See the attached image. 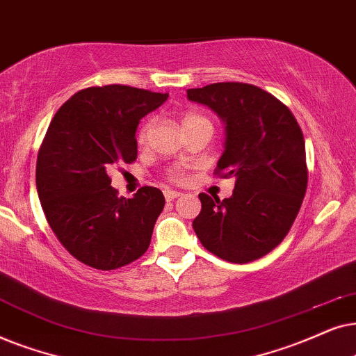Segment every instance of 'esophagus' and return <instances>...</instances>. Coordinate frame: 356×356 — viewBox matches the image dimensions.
Here are the masks:
<instances>
[{"instance_id":"1","label":"esophagus","mask_w":356,"mask_h":356,"mask_svg":"<svg viewBox=\"0 0 356 356\" xmlns=\"http://www.w3.org/2000/svg\"><path fill=\"white\" fill-rule=\"evenodd\" d=\"M181 195H182L181 192H175V191H165L164 192V197H165V200H168V202H172V200H175V198H179Z\"/></svg>"}]
</instances>
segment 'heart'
Instances as JSON below:
<instances>
[{
    "label": "heart",
    "instance_id": "b5f03b06",
    "mask_svg": "<svg viewBox=\"0 0 356 356\" xmlns=\"http://www.w3.org/2000/svg\"><path fill=\"white\" fill-rule=\"evenodd\" d=\"M203 122L210 123V120H208L207 117L198 115V113H193V112H188L182 117V129H186V127H191V125H195V123H203ZM149 130H151L149 122H145L143 125L140 127L138 134H136V140H138V143H145L146 138H148ZM170 181H174V182L182 181V174L179 172V170H174V172L170 174Z\"/></svg>",
    "mask_w": 356,
    "mask_h": 356
}]
</instances>
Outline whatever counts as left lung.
I'll use <instances>...</instances> for the list:
<instances>
[{
	"label": "left lung",
	"instance_id": "1",
	"mask_svg": "<svg viewBox=\"0 0 356 356\" xmlns=\"http://www.w3.org/2000/svg\"><path fill=\"white\" fill-rule=\"evenodd\" d=\"M225 122V151L215 174L236 177L225 200L200 193L192 226L207 250L233 264L267 255L285 239L307 187L305 136L285 104L254 84L187 89Z\"/></svg>",
	"mask_w": 356,
	"mask_h": 356
}]
</instances>
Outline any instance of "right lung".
<instances>
[{
    "mask_svg": "<svg viewBox=\"0 0 356 356\" xmlns=\"http://www.w3.org/2000/svg\"><path fill=\"white\" fill-rule=\"evenodd\" d=\"M169 94L123 84L81 89L55 113L39 156L37 192L61 245L79 262L115 270L149 248L164 208L156 187L117 195L108 170L136 159V129Z\"/></svg>",
    "mask_w": 356,
    "mask_h": 356,
    "instance_id": "add662e5",
    "label": "right lung"
}]
</instances>
